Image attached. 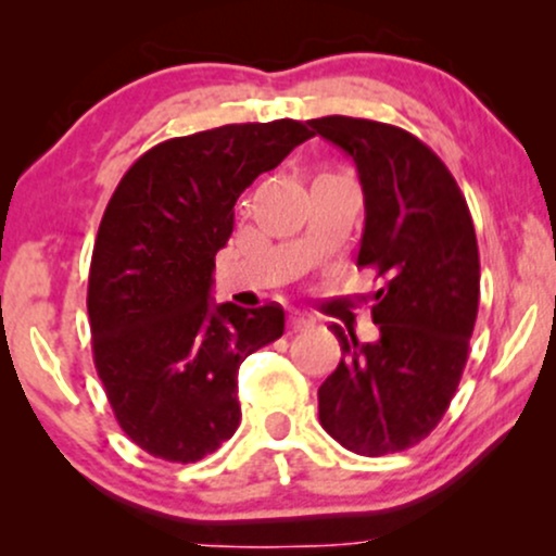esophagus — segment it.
I'll return each mask as SVG.
<instances>
[{
    "label": "esophagus",
    "instance_id": "esophagus-1",
    "mask_svg": "<svg viewBox=\"0 0 556 556\" xmlns=\"http://www.w3.org/2000/svg\"><path fill=\"white\" fill-rule=\"evenodd\" d=\"M290 329L292 331H300V329H308V327H314V318L311 316H305V314H298V311H292L290 314Z\"/></svg>",
    "mask_w": 556,
    "mask_h": 556
}]
</instances>
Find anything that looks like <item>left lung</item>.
I'll list each match as a JSON object with an SVG mask.
<instances>
[{
	"label": "left lung",
	"mask_w": 556,
	"mask_h": 556,
	"mask_svg": "<svg viewBox=\"0 0 556 556\" xmlns=\"http://www.w3.org/2000/svg\"><path fill=\"white\" fill-rule=\"evenodd\" d=\"M308 125L358 167V266L384 279L379 340L331 324L342 361L318 387V420L350 452L381 457L429 437L460 384L481 295L476 229L455 177L407 130L342 114Z\"/></svg>",
	"instance_id": "8db88e82"
}]
</instances>
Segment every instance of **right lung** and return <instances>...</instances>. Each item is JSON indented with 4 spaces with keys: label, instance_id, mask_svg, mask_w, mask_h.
Wrapping results in <instances>:
<instances>
[{
    "label": "right lung",
    "instance_id": "add662e5",
    "mask_svg": "<svg viewBox=\"0 0 556 556\" xmlns=\"http://www.w3.org/2000/svg\"><path fill=\"white\" fill-rule=\"evenodd\" d=\"M311 130L295 119L172 138L125 172L88 271L93 363L119 429L149 455L198 463L238 431V368L285 331L282 305L212 300L235 203Z\"/></svg>",
    "mask_w": 556,
    "mask_h": 556
}]
</instances>
